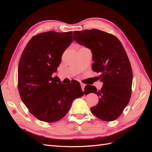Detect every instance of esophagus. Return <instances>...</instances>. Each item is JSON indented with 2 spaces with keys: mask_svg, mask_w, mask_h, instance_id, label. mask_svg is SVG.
<instances>
[{
  "mask_svg": "<svg viewBox=\"0 0 152 152\" xmlns=\"http://www.w3.org/2000/svg\"><path fill=\"white\" fill-rule=\"evenodd\" d=\"M80 86H81L82 91H84V88H85V86H86V84H83V83H81V84H80Z\"/></svg>",
  "mask_w": 152,
  "mask_h": 152,
  "instance_id": "1",
  "label": "esophagus"
}]
</instances>
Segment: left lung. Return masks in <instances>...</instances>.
I'll return each mask as SVG.
<instances>
[{
    "label": "left lung",
    "mask_w": 152,
    "mask_h": 152,
    "mask_svg": "<svg viewBox=\"0 0 152 152\" xmlns=\"http://www.w3.org/2000/svg\"><path fill=\"white\" fill-rule=\"evenodd\" d=\"M73 40L91 50L92 69L100 73L103 82L101 90L88 85V93L99 97L91 112L104 121L116 120L129 102L132 84L131 63L122 43L115 35L97 29L74 31Z\"/></svg>",
    "instance_id": "left-lung-1"
}]
</instances>
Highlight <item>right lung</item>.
Wrapping results in <instances>:
<instances>
[{"label": "right lung", "instance_id": "1", "mask_svg": "<svg viewBox=\"0 0 152 152\" xmlns=\"http://www.w3.org/2000/svg\"><path fill=\"white\" fill-rule=\"evenodd\" d=\"M72 41V31L43 32L30 40L21 56L18 91L29 112L41 121H59L70 110L73 101L84 95L78 81L66 85L52 77Z\"/></svg>", "mask_w": 152, "mask_h": 152}]
</instances>
